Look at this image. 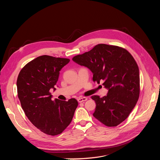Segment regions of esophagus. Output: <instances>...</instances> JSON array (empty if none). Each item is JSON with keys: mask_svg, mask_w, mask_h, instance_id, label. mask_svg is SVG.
<instances>
[{"mask_svg": "<svg viewBox=\"0 0 160 160\" xmlns=\"http://www.w3.org/2000/svg\"><path fill=\"white\" fill-rule=\"evenodd\" d=\"M78 102H84V101H87V98H78Z\"/></svg>", "mask_w": 160, "mask_h": 160, "instance_id": "obj_1", "label": "esophagus"}]
</instances>
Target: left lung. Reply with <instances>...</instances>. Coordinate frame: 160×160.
<instances>
[{
	"mask_svg": "<svg viewBox=\"0 0 160 160\" xmlns=\"http://www.w3.org/2000/svg\"><path fill=\"white\" fill-rule=\"evenodd\" d=\"M72 59L87 67L93 81H103L108 89L106 96L91 97L96 104L93 116L108 127H116L126 120L140 94L139 67L131 54L121 47L101 43Z\"/></svg>",
	"mask_w": 160,
	"mask_h": 160,
	"instance_id": "obj_1",
	"label": "left lung"
}]
</instances>
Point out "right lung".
Returning a JSON list of instances; mask_svg holds the SVG:
<instances>
[{
    "instance_id": "1",
    "label": "right lung",
    "mask_w": 160,
    "mask_h": 160,
    "mask_svg": "<svg viewBox=\"0 0 160 160\" xmlns=\"http://www.w3.org/2000/svg\"><path fill=\"white\" fill-rule=\"evenodd\" d=\"M67 58L43 55L27 63L17 79L18 96L22 109L32 123L49 135L61 133L73 119L78 101H52L50 89L56 85Z\"/></svg>"
}]
</instances>
